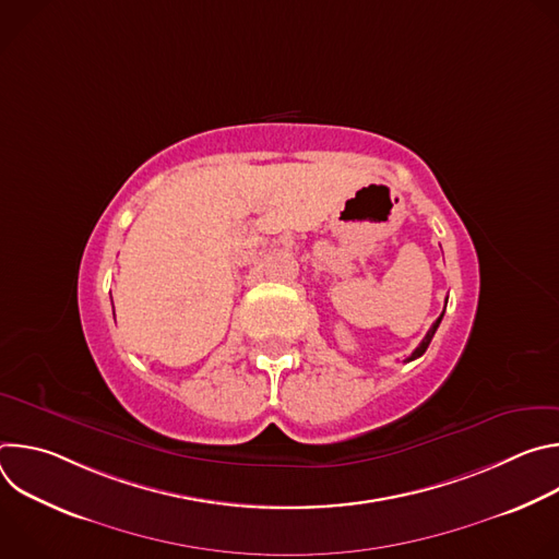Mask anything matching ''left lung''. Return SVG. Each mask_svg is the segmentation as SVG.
Wrapping results in <instances>:
<instances>
[{"label":"left lung","mask_w":559,"mask_h":559,"mask_svg":"<svg viewBox=\"0 0 559 559\" xmlns=\"http://www.w3.org/2000/svg\"><path fill=\"white\" fill-rule=\"evenodd\" d=\"M444 307H447V305H444ZM442 316H444V311L438 316V321L431 325V330L427 332V336L423 338V343H420V345L414 349V354L407 358V362H409V360H416V358H420V356L427 352V347H429V343H431V338H433V334H436V330H438V325H440V321H442Z\"/></svg>","instance_id":"obj_1"}]
</instances>
